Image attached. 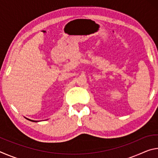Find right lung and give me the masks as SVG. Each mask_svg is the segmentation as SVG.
<instances>
[{
    "mask_svg": "<svg viewBox=\"0 0 158 158\" xmlns=\"http://www.w3.org/2000/svg\"><path fill=\"white\" fill-rule=\"evenodd\" d=\"M26 118V117H25ZM26 119L27 120H28V121H32V122H39V121H33V120H31V119H29V118H26Z\"/></svg>",
    "mask_w": 158,
    "mask_h": 158,
    "instance_id": "obj_1",
    "label": "right lung"
}]
</instances>
